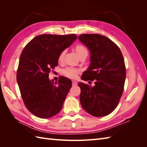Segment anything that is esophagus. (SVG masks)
<instances>
[{
  "instance_id": "34e87169",
  "label": "esophagus",
  "mask_w": 147,
  "mask_h": 147,
  "mask_svg": "<svg viewBox=\"0 0 147 147\" xmlns=\"http://www.w3.org/2000/svg\"><path fill=\"white\" fill-rule=\"evenodd\" d=\"M72 84H73V86H75V85H77L78 83L76 82V81H74V80H73V81H72Z\"/></svg>"
}]
</instances>
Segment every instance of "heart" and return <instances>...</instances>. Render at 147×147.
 <instances>
[{"instance_id": "b5f03b06", "label": "heart", "mask_w": 147, "mask_h": 147, "mask_svg": "<svg viewBox=\"0 0 147 147\" xmlns=\"http://www.w3.org/2000/svg\"><path fill=\"white\" fill-rule=\"evenodd\" d=\"M75 51L78 56L84 54V53H88V50H87V49L85 46L82 44L77 45L75 47ZM64 54H65V51H62L59 55V57H58L59 61H62V59H63ZM80 69H79L70 67L65 68L63 70V73L64 75L69 78H76L78 74L80 73Z\"/></svg>"}]
</instances>
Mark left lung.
Segmentation results:
<instances>
[{
    "label": "left lung",
    "instance_id": "left-lung-1",
    "mask_svg": "<svg viewBox=\"0 0 147 147\" xmlns=\"http://www.w3.org/2000/svg\"><path fill=\"white\" fill-rule=\"evenodd\" d=\"M78 39L89 49L91 61L81 78L95 80L93 87L78 83L81 105L93 116H105L116 108L123 93L126 73L123 54L115 43L103 35L83 34Z\"/></svg>",
    "mask_w": 147,
    "mask_h": 147
}]
</instances>
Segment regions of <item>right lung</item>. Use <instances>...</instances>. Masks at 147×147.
Instances as JSON below:
<instances>
[{"label": "right lung", "mask_w": 147, "mask_h": 147, "mask_svg": "<svg viewBox=\"0 0 147 147\" xmlns=\"http://www.w3.org/2000/svg\"><path fill=\"white\" fill-rule=\"evenodd\" d=\"M76 40L77 36L74 34H43L33 38L22 51L17 82L24 105L36 116L50 118L62 109L72 82L62 76L54 83L49 75L58 65L60 53Z\"/></svg>", "instance_id": "add662e5"}]
</instances>
